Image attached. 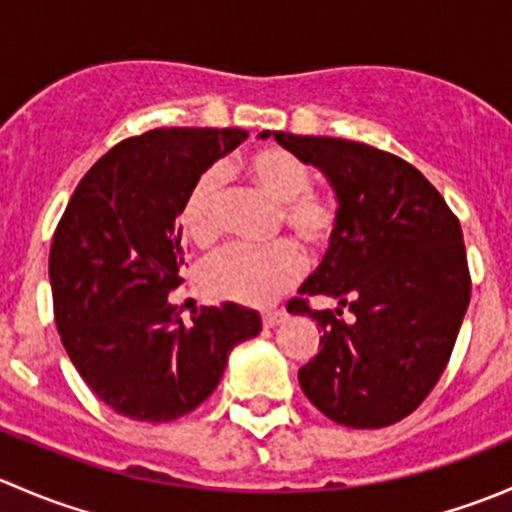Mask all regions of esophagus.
<instances>
[{
	"label": "esophagus",
	"instance_id": "34e87169",
	"mask_svg": "<svg viewBox=\"0 0 512 512\" xmlns=\"http://www.w3.org/2000/svg\"><path fill=\"white\" fill-rule=\"evenodd\" d=\"M282 317H285L282 309H265V312H262V327H275V324L282 322Z\"/></svg>",
	"mask_w": 512,
	"mask_h": 512
}]
</instances>
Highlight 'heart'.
Here are the masks:
<instances>
[{"mask_svg": "<svg viewBox=\"0 0 512 512\" xmlns=\"http://www.w3.org/2000/svg\"><path fill=\"white\" fill-rule=\"evenodd\" d=\"M265 198L277 203L275 230L292 232L307 255L317 257L334 242L339 230V205L312 188V170L304 160L282 148L265 146L235 163ZM183 232L193 245L208 247L220 235V183L213 170L190 185L180 210ZM302 257L287 240L265 247L232 245L200 267V287L210 299L235 304H270L297 282Z\"/></svg>", "mask_w": 512, "mask_h": 512, "instance_id": "heart-1", "label": "heart"}]
</instances>
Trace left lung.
I'll return each mask as SVG.
<instances>
[{
    "label": "left lung",
    "mask_w": 512,
    "mask_h": 512,
    "mask_svg": "<svg viewBox=\"0 0 512 512\" xmlns=\"http://www.w3.org/2000/svg\"><path fill=\"white\" fill-rule=\"evenodd\" d=\"M272 136L317 165L339 200L337 237L287 302V312L322 329L299 386L334 423L391 426L438 384L466 317L471 272L461 223L421 170L394 153L344 138ZM312 296L337 298L340 309L312 310ZM342 306L352 323L341 319Z\"/></svg>",
    "instance_id": "left-lung-1"
}]
</instances>
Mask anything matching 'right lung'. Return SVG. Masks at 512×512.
Segmentation results:
<instances>
[{
    "label": "right lung",
    "mask_w": 512,
    "mask_h": 512,
    "mask_svg": "<svg viewBox=\"0 0 512 512\" xmlns=\"http://www.w3.org/2000/svg\"><path fill=\"white\" fill-rule=\"evenodd\" d=\"M242 128H153L116 143L81 178L49 252L54 319L81 379L116 414L163 423L220 384L227 354L260 334V314L200 307L185 327L168 294L183 282L180 210Z\"/></svg>",
    "instance_id": "obj_1"
}]
</instances>
